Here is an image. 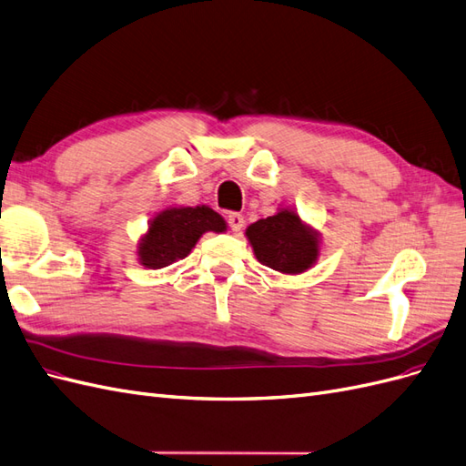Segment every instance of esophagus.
Masks as SVG:
<instances>
[{
  "mask_svg": "<svg viewBox=\"0 0 466 466\" xmlns=\"http://www.w3.org/2000/svg\"><path fill=\"white\" fill-rule=\"evenodd\" d=\"M228 223H229V228H231L233 231H241L243 225H245V218L241 216V213H229V216H228Z\"/></svg>",
  "mask_w": 466,
  "mask_h": 466,
  "instance_id": "1",
  "label": "esophagus"
}]
</instances>
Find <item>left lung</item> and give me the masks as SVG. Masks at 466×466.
Returning <instances> with one entry per match:
<instances>
[{"instance_id":"left-lung-1","label":"left lung","mask_w":466,"mask_h":466,"mask_svg":"<svg viewBox=\"0 0 466 466\" xmlns=\"http://www.w3.org/2000/svg\"><path fill=\"white\" fill-rule=\"evenodd\" d=\"M247 237L258 262L284 274L308 270L319 253L318 235L288 209L248 225Z\"/></svg>"}]
</instances>
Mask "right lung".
Here are the masks:
<instances>
[{
    "mask_svg": "<svg viewBox=\"0 0 466 466\" xmlns=\"http://www.w3.org/2000/svg\"><path fill=\"white\" fill-rule=\"evenodd\" d=\"M206 231H225V221L211 208H170L150 221L141 238L139 260L147 268H165L190 255Z\"/></svg>",
    "mask_w": 466,
    "mask_h": 466,
    "instance_id": "add662e5",
    "label": "right lung"
}]
</instances>
